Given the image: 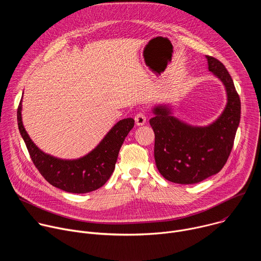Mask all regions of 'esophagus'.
<instances>
[{
  "mask_svg": "<svg viewBox=\"0 0 261 261\" xmlns=\"http://www.w3.org/2000/svg\"><path fill=\"white\" fill-rule=\"evenodd\" d=\"M134 120H135V123H136L137 126H141V125H144V124H145V122H146V117H145L144 113H142V111H139V113L136 114Z\"/></svg>",
  "mask_w": 261,
  "mask_h": 261,
  "instance_id": "obj_1",
  "label": "esophagus"
}]
</instances>
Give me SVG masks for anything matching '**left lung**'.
Masks as SVG:
<instances>
[{"mask_svg": "<svg viewBox=\"0 0 261 261\" xmlns=\"http://www.w3.org/2000/svg\"><path fill=\"white\" fill-rule=\"evenodd\" d=\"M208 70L224 84L227 105L206 127H192L169 115L165 106L154 108L150 124L155 133L154 156L159 172L176 184H196L218 173L231 153L241 119V100L225 66L206 56Z\"/></svg>", "mask_w": 261, "mask_h": 261, "instance_id": "1", "label": "left lung"}]
</instances>
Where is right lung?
Wrapping results in <instances>:
<instances>
[{"instance_id": "right-lung-1", "label": "right lung", "mask_w": 261, "mask_h": 261, "mask_svg": "<svg viewBox=\"0 0 261 261\" xmlns=\"http://www.w3.org/2000/svg\"><path fill=\"white\" fill-rule=\"evenodd\" d=\"M17 121L36 168L50 185L70 193H88L102 187L113 174L120 148L134 126L133 119H124L87 156L79 160H61L44 154L29 137L21 121V100L17 108Z\"/></svg>"}]
</instances>
